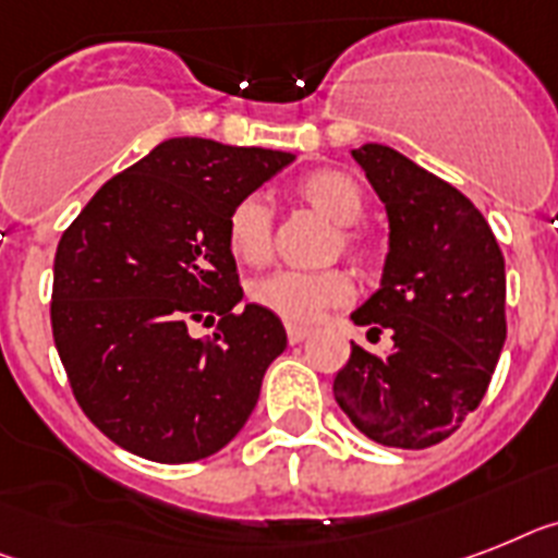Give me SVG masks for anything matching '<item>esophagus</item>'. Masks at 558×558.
<instances>
[{
    "label": "esophagus",
    "instance_id": "obj_1",
    "mask_svg": "<svg viewBox=\"0 0 558 558\" xmlns=\"http://www.w3.org/2000/svg\"><path fill=\"white\" fill-rule=\"evenodd\" d=\"M284 333H288L290 344H299V342H305L307 336H311V328H302V325H288V328H284Z\"/></svg>",
    "mask_w": 558,
    "mask_h": 558
}]
</instances>
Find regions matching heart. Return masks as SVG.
Instances as JSON below:
<instances>
[{
	"instance_id": "heart-1",
	"label": "heart",
	"mask_w": 558,
	"mask_h": 558,
	"mask_svg": "<svg viewBox=\"0 0 558 558\" xmlns=\"http://www.w3.org/2000/svg\"><path fill=\"white\" fill-rule=\"evenodd\" d=\"M296 196L311 210L336 225L328 256H348L356 265L373 259V242L356 228L365 216V193L348 173L333 168L313 170L296 182ZM274 210L259 193L233 202L225 219V247L239 265L262 268L274 256ZM353 296L351 279L342 270H276L251 284L253 305L274 313L288 325H311L330 307L348 305Z\"/></svg>"
}]
</instances>
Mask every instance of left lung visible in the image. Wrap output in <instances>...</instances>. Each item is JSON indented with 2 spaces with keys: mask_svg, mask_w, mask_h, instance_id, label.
<instances>
[{
  "mask_svg": "<svg viewBox=\"0 0 558 558\" xmlns=\"http://www.w3.org/2000/svg\"><path fill=\"white\" fill-rule=\"evenodd\" d=\"M385 202L390 253L356 325L393 330L388 356L351 342L339 408L367 439L422 450L459 430L485 399L508 336L505 256L464 193L385 145L353 150Z\"/></svg>",
  "mask_w": 558,
  "mask_h": 558,
  "instance_id": "1",
  "label": "left lung"
}]
</instances>
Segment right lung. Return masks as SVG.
Wrapping results in <instances>:
<instances>
[{
	"label": "right lung",
	"mask_w": 558,
	"mask_h": 558,
	"mask_svg": "<svg viewBox=\"0 0 558 558\" xmlns=\"http://www.w3.org/2000/svg\"><path fill=\"white\" fill-rule=\"evenodd\" d=\"M293 156L196 136L168 140L108 179L53 259L50 328L82 413L150 462L214 456L242 430L282 322L242 299L225 247L233 202ZM217 322L193 340V324Z\"/></svg>",
	"instance_id": "obj_1"
}]
</instances>
